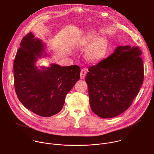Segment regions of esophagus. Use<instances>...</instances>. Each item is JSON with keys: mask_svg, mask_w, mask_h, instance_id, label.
<instances>
[{"mask_svg": "<svg viewBox=\"0 0 154 154\" xmlns=\"http://www.w3.org/2000/svg\"><path fill=\"white\" fill-rule=\"evenodd\" d=\"M87 72H88V70L85 68H83L81 70V72H80V79H84L85 78Z\"/></svg>", "mask_w": 154, "mask_h": 154, "instance_id": "34e87169", "label": "esophagus"}]
</instances>
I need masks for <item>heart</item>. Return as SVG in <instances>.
Here are the masks:
<instances>
[{"mask_svg":"<svg viewBox=\"0 0 154 154\" xmlns=\"http://www.w3.org/2000/svg\"><path fill=\"white\" fill-rule=\"evenodd\" d=\"M89 45V47L88 46ZM88 46L85 52V58L90 63H97L106 56L109 48L108 39L105 37H98L94 32H88L82 38L80 46L85 48Z\"/></svg>","mask_w":154,"mask_h":154,"instance_id":"1","label":"heart"}]
</instances>
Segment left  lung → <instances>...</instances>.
<instances>
[{
    "label": "left lung",
    "mask_w": 154,
    "mask_h": 154,
    "mask_svg": "<svg viewBox=\"0 0 154 154\" xmlns=\"http://www.w3.org/2000/svg\"><path fill=\"white\" fill-rule=\"evenodd\" d=\"M138 47L118 46L89 68L85 81L92 111L102 118L116 117L130 106L143 83L144 67Z\"/></svg>",
    "instance_id": "obj_1"
}]
</instances>
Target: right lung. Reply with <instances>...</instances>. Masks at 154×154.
I'll use <instances>...</instances> for the list:
<instances>
[{"instance_id": "right-lung-1", "label": "right lung", "mask_w": 154, "mask_h": 154, "mask_svg": "<svg viewBox=\"0 0 154 154\" xmlns=\"http://www.w3.org/2000/svg\"><path fill=\"white\" fill-rule=\"evenodd\" d=\"M42 40L32 32L21 41L13 64L14 88L19 101L27 109L43 117L59 113L66 94L80 79L77 65L37 67L36 61L48 54Z\"/></svg>"}]
</instances>
